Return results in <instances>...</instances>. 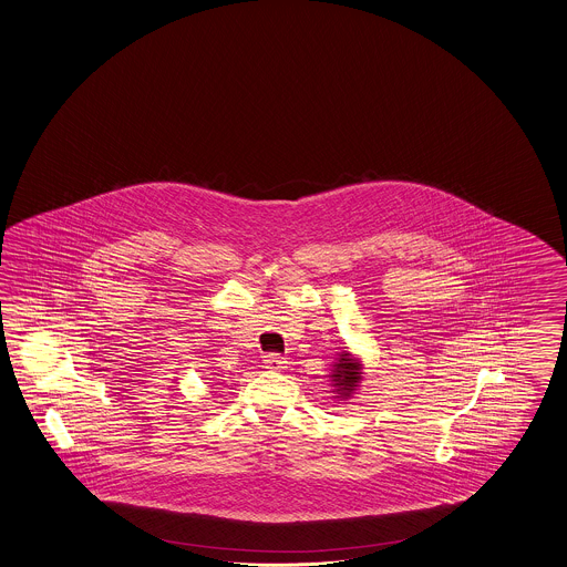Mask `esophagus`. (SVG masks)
<instances>
[{
    "instance_id": "esophagus-1",
    "label": "esophagus",
    "mask_w": 567,
    "mask_h": 567,
    "mask_svg": "<svg viewBox=\"0 0 567 567\" xmlns=\"http://www.w3.org/2000/svg\"><path fill=\"white\" fill-rule=\"evenodd\" d=\"M264 364L270 371H282V369H287V359H282L280 354H266L264 357Z\"/></svg>"
}]
</instances>
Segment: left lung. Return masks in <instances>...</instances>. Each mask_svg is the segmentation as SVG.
Returning a JSON list of instances; mask_svg holds the SVG:
<instances>
[{
    "label": "left lung",
    "mask_w": 567,
    "mask_h": 567,
    "mask_svg": "<svg viewBox=\"0 0 567 567\" xmlns=\"http://www.w3.org/2000/svg\"><path fill=\"white\" fill-rule=\"evenodd\" d=\"M332 393L338 400H350L362 381V362L344 348L332 364Z\"/></svg>",
    "instance_id": "obj_1"
}]
</instances>
